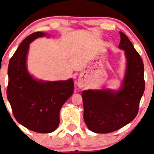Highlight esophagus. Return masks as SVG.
I'll list each match as a JSON object with an SVG mask.
<instances>
[{
    "mask_svg": "<svg viewBox=\"0 0 154 154\" xmlns=\"http://www.w3.org/2000/svg\"><path fill=\"white\" fill-rule=\"evenodd\" d=\"M78 86L79 87V88H83L84 87V84L82 82H78Z\"/></svg>",
    "mask_w": 154,
    "mask_h": 154,
    "instance_id": "esophagus-1",
    "label": "esophagus"
}]
</instances>
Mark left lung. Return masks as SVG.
<instances>
[{
	"instance_id": "1",
	"label": "left lung",
	"mask_w": 154,
	"mask_h": 154,
	"mask_svg": "<svg viewBox=\"0 0 154 154\" xmlns=\"http://www.w3.org/2000/svg\"><path fill=\"white\" fill-rule=\"evenodd\" d=\"M119 48L125 52L126 70L121 87L83 91L84 120L96 134H108L120 129L136 118L144 91V64L134 45L120 32Z\"/></svg>"
}]
</instances>
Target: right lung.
Listing matches in <instances>:
<instances>
[{
  "label": "right lung",
  "instance_id": "1",
  "mask_svg": "<svg viewBox=\"0 0 154 154\" xmlns=\"http://www.w3.org/2000/svg\"><path fill=\"white\" fill-rule=\"evenodd\" d=\"M48 34L36 32L20 43L9 63L7 89L8 99L18 122L29 130L42 134L57 129L61 107L74 91L72 79L53 82L38 80L27 70L29 44L36 38Z\"/></svg>",
  "mask_w": 154,
  "mask_h": 154
}]
</instances>
